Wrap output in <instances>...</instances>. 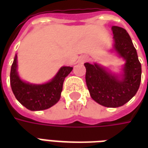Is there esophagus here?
<instances>
[{
	"label": "esophagus",
	"instance_id": "obj_1",
	"mask_svg": "<svg viewBox=\"0 0 148 148\" xmlns=\"http://www.w3.org/2000/svg\"><path fill=\"white\" fill-rule=\"evenodd\" d=\"M87 59H88V58H87L86 56H82V57L80 59V62H82V63H84L85 62L87 61Z\"/></svg>",
	"mask_w": 148,
	"mask_h": 148
}]
</instances>
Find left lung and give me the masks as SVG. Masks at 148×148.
<instances>
[{"label":"left lung","instance_id":"1","mask_svg":"<svg viewBox=\"0 0 148 148\" xmlns=\"http://www.w3.org/2000/svg\"><path fill=\"white\" fill-rule=\"evenodd\" d=\"M112 31L115 49L126 60L122 80L96 63L86 62L84 65L86 68V82L91 97L101 106L116 108L129 101L138 91L141 81V64L127 31L118 26H112Z\"/></svg>","mask_w":148,"mask_h":148}]
</instances>
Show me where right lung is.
<instances>
[{
  "instance_id": "obj_1",
  "label": "right lung",
  "mask_w": 148,
  "mask_h": 148,
  "mask_svg": "<svg viewBox=\"0 0 148 148\" xmlns=\"http://www.w3.org/2000/svg\"><path fill=\"white\" fill-rule=\"evenodd\" d=\"M16 58L17 55L15 56L12 64L10 84L18 101L32 111L44 110L55 105L60 99L65 78L73 67L62 66L51 82L42 85H32L20 79L16 72Z\"/></svg>"
}]
</instances>
